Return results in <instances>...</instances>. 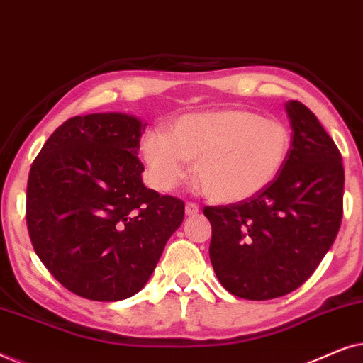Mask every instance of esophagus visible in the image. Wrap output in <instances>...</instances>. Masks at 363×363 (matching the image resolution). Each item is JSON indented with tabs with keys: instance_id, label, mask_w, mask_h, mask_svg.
I'll list each match as a JSON object with an SVG mask.
<instances>
[{
	"instance_id": "34e87169",
	"label": "esophagus",
	"mask_w": 363,
	"mask_h": 363,
	"mask_svg": "<svg viewBox=\"0 0 363 363\" xmlns=\"http://www.w3.org/2000/svg\"><path fill=\"white\" fill-rule=\"evenodd\" d=\"M198 211H200V206H198L196 203L188 201L185 205V213L188 216H195V215H198Z\"/></svg>"
}]
</instances>
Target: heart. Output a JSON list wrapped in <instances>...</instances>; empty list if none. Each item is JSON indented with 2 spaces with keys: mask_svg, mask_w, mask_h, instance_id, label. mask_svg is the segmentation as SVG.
I'll return each mask as SVG.
<instances>
[{
  "mask_svg": "<svg viewBox=\"0 0 363 363\" xmlns=\"http://www.w3.org/2000/svg\"><path fill=\"white\" fill-rule=\"evenodd\" d=\"M291 132L276 118L247 108L186 113L167 133L143 137L140 153L158 190L178 186L196 160V180L211 200L235 203L264 190L284 167Z\"/></svg>",
  "mask_w": 363,
  "mask_h": 363,
  "instance_id": "1",
  "label": "heart"
}]
</instances>
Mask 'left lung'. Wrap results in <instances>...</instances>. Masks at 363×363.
Instances as JSON below:
<instances>
[{"label":"left lung","mask_w":363,"mask_h":363,"mask_svg":"<svg viewBox=\"0 0 363 363\" xmlns=\"http://www.w3.org/2000/svg\"><path fill=\"white\" fill-rule=\"evenodd\" d=\"M286 111L292 143L279 175L255 196L203 208L211 223L213 269L242 299H276L304 284L344 215L339 148L304 104L289 101Z\"/></svg>","instance_id":"obj_1"}]
</instances>
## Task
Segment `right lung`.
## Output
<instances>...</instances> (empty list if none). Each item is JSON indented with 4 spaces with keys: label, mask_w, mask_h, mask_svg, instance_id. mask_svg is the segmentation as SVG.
<instances>
[{
    "label": "right lung",
    "mask_w": 363,
    "mask_h": 363,
    "mask_svg": "<svg viewBox=\"0 0 363 363\" xmlns=\"http://www.w3.org/2000/svg\"><path fill=\"white\" fill-rule=\"evenodd\" d=\"M147 123L127 113L76 116L34 158L26 223L48 271L74 294L122 301L152 276L185 216L180 198L142 183Z\"/></svg>",
    "instance_id": "add662e5"
}]
</instances>
